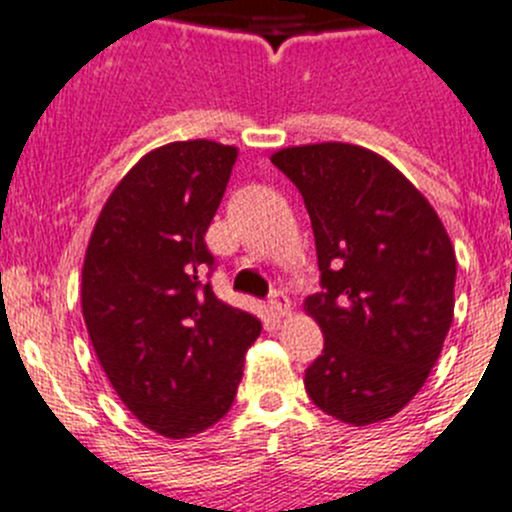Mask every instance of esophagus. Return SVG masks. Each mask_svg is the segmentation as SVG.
Masks as SVG:
<instances>
[{
	"label": "esophagus",
	"mask_w": 512,
	"mask_h": 512,
	"mask_svg": "<svg viewBox=\"0 0 512 512\" xmlns=\"http://www.w3.org/2000/svg\"><path fill=\"white\" fill-rule=\"evenodd\" d=\"M270 310H272V315H278V318H285V315L290 313V300H288V295L285 293H272V298H270Z\"/></svg>",
	"instance_id": "1"
}]
</instances>
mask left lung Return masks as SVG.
<instances>
[{
    "instance_id": "8db88e82",
    "label": "left lung",
    "mask_w": 512,
    "mask_h": 512,
    "mask_svg": "<svg viewBox=\"0 0 512 512\" xmlns=\"http://www.w3.org/2000/svg\"><path fill=\"white\" fill-rule=\"evenodd\" d=\"M270 159L303 194L321 267L323 290L303 308L326 346L305 391L353 427L394 417L424 386L452 326L450 234L422 191L369 148L326 141Z\"/></svg>"
}]
</instances>
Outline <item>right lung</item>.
I'll list each match as a JSON object with an SVG mask.
<instances>
[{"instance_id": "obj_1", "label": "right lung", "mask_w": 512, "mask_h": 512, "mask_svg": "<svg viewBox=\"0 0 512 512\" xmlns=\"http://www.w3.org/2000/svg\"><path fill=\"white\" fill-rule=\"evenodd\" d=\"M237 148L174 141L148 151L118 181L90 234L83 318L118 399L148 429L194 437L232 407L247 348L262 323L222 303L204 272V234Z\"/></svg>"}]
</instances>
